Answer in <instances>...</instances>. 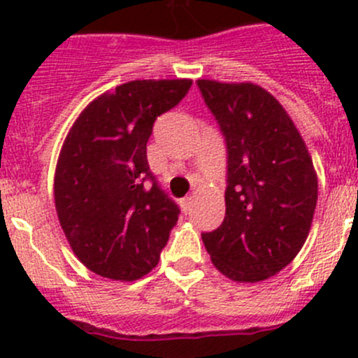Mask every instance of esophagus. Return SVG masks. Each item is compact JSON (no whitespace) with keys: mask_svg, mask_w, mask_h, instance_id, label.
<instances>
[{"mask_svg":"<svg viewBox=\"0 0 358 358\" xmlns=\"http://www.w3.org/2000/svg\"><path fill=\"white\" fill-rule=\"evenodd\" d=\"M192 202H194V197L192 196H189V197H185V199H182L183 213H189L190 211V208H192Z\"/></svg>","mask_w":358,"mask_h":358,"instance_id":"obj_1","label":"esophagus"}]
</instances>
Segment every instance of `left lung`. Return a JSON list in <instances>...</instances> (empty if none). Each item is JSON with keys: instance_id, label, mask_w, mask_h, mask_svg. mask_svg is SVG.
Segmentation results:
<instances>
[{"instance_id": "obj_1", "label": "left lung", "mask_w": 358, "mask_h": 358, "mask_svg": "<svg viewBox=\"0 0 358 358\" xmlns=\"http://www.w3.org/2000/svg\"><path fill=\"white\" fill-rule=\"evenodd\" d=\"M227 143L225 218L202 234L211 262L236 282H259L287 266L308 237L317 173L279 100L252 83L197 79Z\"/></svg>"}]
</instances>
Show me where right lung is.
<instances>
[{
  "label": "right lung",
  "mask_w": 358,
  "mask_h": 358,
  "mask_svg": "<svg viewBox=\"0 0 358 358\" xmlns=\"http://www.w3.org/2000/svg\"><path fill=\"white\" fill-rule=\"evenodd\" d=\"M192 79H142L102 93L69 129L55 169V208L79 262L129 282L159 263L180 209L157 185L147 142L157 115Z\"/></svg>",
  "instance_id": "right-lung-1"
}]
</instances>
